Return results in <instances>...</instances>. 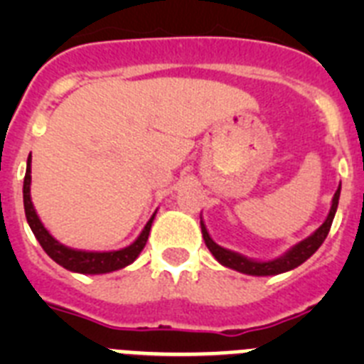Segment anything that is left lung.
<instances>
[{
  "instance_id": "1",
  "label": "left lung",
  "mask_w": 364,
  "mask_h": 364,
  "mask_svg": "<svg viewBox=\"0 0 364 364\" xmlns=\"http://www.w3.org/2000/svg\"><path fill=\"white\" fill-rule=\"evenodd\" d=\"M339 197H341V184L337 188L336 195L332 198V205H330V211H328L326 218L321 224L317 230L311 235H308L306 239L299 240L297 244H294L291 247H288L282 255L275 257V259H252V257H246L239 252H233V250H228V247H222L211 239L210 231L205 228L204 220L200 217V230L202 237H204V242L208 246V250L211 252V255L217 259V262H220L222 266L226 268L235 269V272L246 273V275H253V277H269V275H279V273H286L295 269L297 266H301L304 260L310 259L317 250L321 247V244L326 239L328 231L332 228L333 217H336L337 205H339Z\"/></svg>"
}]
</instances>
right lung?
<instances>
[{"label":"right lung","mask_w":364,"mask_h":364,"mask_svg":"<svg viewBox=\"0 0 364 364\" xmlns=\"http://www.w3.org/2000/svg\"><path fill=\"white\" fill-rule=\"evenodd\" d=\"M31 162L32 159L28 156L27 160V173H25L23 180V205H25V217H27L28 226H31L32 233L41 244L45 253L50 259L60 264L62 268L69 269L74 273H83V275H102V273H111L117 269L125 268V266L133 264L138 255L142 253L144 246H146L147 239H149V231L153 226V220L156 217V211L151 215L147 224L144 226L142 233L138 235L136 240L129 246L122 247V250H112V252H89V250H76V247H69L56 240L50 235V231L43 226V222L40 220L36 213V208L32 204L31 198Z\"/></svg>","instance_id":"obj_1"}]
</instances>
